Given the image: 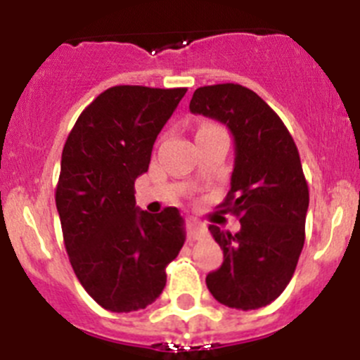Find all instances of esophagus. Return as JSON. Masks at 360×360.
<instances>
[{"label":"esophagus","instance_id":"obj_1","mask_svg":"<svg viewBox=\"0 0 360 360\" xmlns=\"http://www.w3.org/2000/svg\"><path fill=\"white\" fill-rule=\"evenodd\" d=\"M187 229H189V240H200V238H203L205 234H207V229H205V225L200 224V221H196V219H189L187 221Z\"/></svg>","mask_w":360,"mask_h":360}]
</instances>
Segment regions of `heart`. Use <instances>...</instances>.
<instances>
[{
  "label": "heart",
  "mask_w": 360,
  "mask_h": 360,
  "mask_svg": "<svg viewBox=\"0 0 360 360\" xmlns=\"http://www.w3.org/2000/svg\"><path fill=\"white\" fill-rule=\"evenodd\" d=\"M209 126H216V124H202L200 128H209Z\"/></svg>",
  "instance_id": "1"
}]
</instances>
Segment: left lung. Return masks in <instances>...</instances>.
Returning a JSON list of instances; mask_svg holds the SVG:
<instances>
[{
	"mask_svg": "<svg viewBox=\"0 0 360 360\" xmlns=\"http://www.w3.org/2000/svg\"><path fill=\"white\" fill-rule=\"evenodd\" d=\"M189 110L225 124L236 144L231 191L218 207L241 229L209 227L224 263L205 283L218 303L257 310L287 288L304 245L308 184L297 146L278 113L241 84L202 86Z\"/></svg>",
	"mask_w": 360,
	"mask_h": 360,
	"instance_id": "1",
	"label": "left lung"
}]
</instances>
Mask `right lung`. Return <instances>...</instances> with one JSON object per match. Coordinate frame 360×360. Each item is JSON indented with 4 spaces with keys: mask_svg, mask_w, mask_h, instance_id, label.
Segmentation results:
<instances>
[{
    "mask_svg": "<svg viewBox=\"0 0 360 360\" xmlns=\"http://www.w3.org/2000/svg\"><path fill=\"white\" fill-rule=\"evenodd\" d=\"M187 88L113 86L79 115L63 148L56 205L72 269L110 311L151 304L165 287V266L182 249L176 207L139 211L135 180Z\"/></svg>",
    "mask_w": 360,
    "mask_h": 360,
    "instance_id": "right-lung-1",
    "label": "right lung"
}]
</instances>
